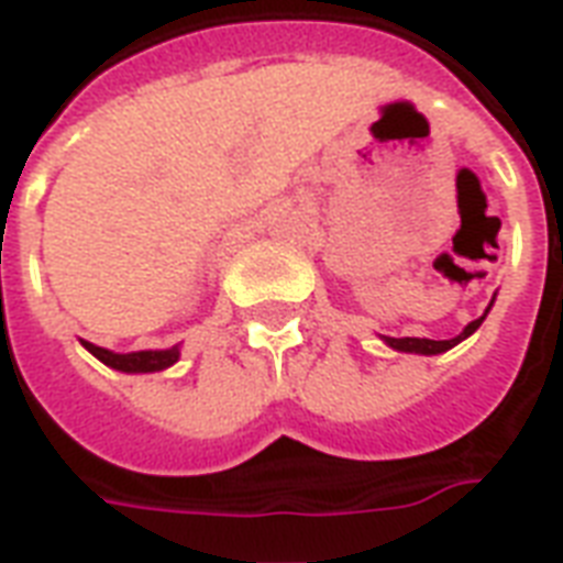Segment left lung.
Segmentation results:
<instances>
[{
  "mask_svg": "<svg viewBox=\"0 0 563 563\" xmlns=\"http://www.w3.org/2000/svg\"><path fill=\"white\" fill-rule=\"evenodd\" d=\"M493 300H496V295H493ZM493 300H490V307H493ZM490 307L484 310V316H478L475 321H470V324H466V328H463L461 333H457V336H452V339H419V336H401V339L380 336V339H384L386 345H389L393 351H405V354H424V357H434V354H443V351L454 349L457 342H463V339L472 336L475 330L482 328V321L487 319Z\"/></svg>",
  "mask_w": 563,
  "mask_h": 563,
  "instance_id": "8db88e82",
  "label": "left lung"
}]
</instances>
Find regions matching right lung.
Segmentation results:
<instances>
[{
  "instance_id": "1",
  "label": "right lung",
  "mask_w": 563,
  "mask_h": 563,
  "mask_svg": "<svg viewBox=\"0 0 563 563\" xmlns=\"http://www.w3.org/2000/svg\"><path fill=\"white\" fill-rule=\"evenodd\" d=\"M81 345L91 351L93 357L106 363V366L118 368V372H126V375H144V372H162V368H170L179 360V345H170V349L162 351H129V354H118V351L100 349L93 342H85Z\"/></svg>"
}]
</instances>
